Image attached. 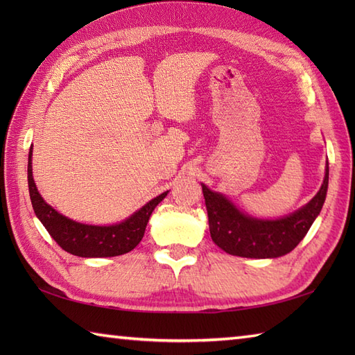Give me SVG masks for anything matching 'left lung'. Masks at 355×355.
<instances>
[{"label": "left lung", "mask_w": 355, "mask_h": 355, "mask_svg": "<svg viewBox=\"0 0 355 355\" xmlns=\"http://www.w3.org/2000/svg\"><path fill=\"white\" fill-rule=\"evenodd\" d=\"M329 168L327 162L325 178L319 192L291 215L279 220H258L236 209L223 193L202 186L209 216L210 236L225 253L243 258H279L290 253L310 230L311 224L320 214L328 191Z\"/></svg>", "instance_id": "1"}]
</instances>
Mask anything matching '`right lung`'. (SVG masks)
Segmentation results:
<instances>
[{"mask_svg": "<svg viewBox=\"0 0 355 355\" xmlns=\"http://www.w3.org/2000/svg\"><path fill=\"white\" fill-rule=\"evenodd\" d=\"M27 178L30 200H32L36 216L40 218L50 236L56 241L62 250L74 256H80V258H108V256H119L131 252L134 247L139 245L145 235L146 224L153 210L169 192L166 191L150 200L122 223L112 225H88L61 215L44 201L33 180L32 148L28 153Z\"/></svg>", "mask_w": 355, "mask_h": 355, "instance_id": "1", "label": "right lung"}]
</instances>
